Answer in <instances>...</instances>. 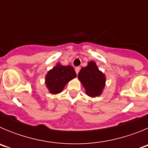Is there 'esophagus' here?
<instances>
[{
  "label": "esophagus",
  "instance_id": "1",
  "mask_svg": "<svg viewBox=\"0 0 148 148\" xmlns=\"http://www.w3.org/2000/svg\"><path fill=\"white\" fill-rule=\"evenodd\" d=\"M75 72H76L77 74H78V73H79V71H80V67H79V66H76V67L75 68Z\"/></svg>",
  "mask_w": 148,
  "mask_h": 148
}]
</instances>
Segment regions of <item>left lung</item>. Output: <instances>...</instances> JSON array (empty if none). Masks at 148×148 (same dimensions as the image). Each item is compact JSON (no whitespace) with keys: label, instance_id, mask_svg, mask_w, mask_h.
Segmentation results:
<instances>
[{"label":"left lung","instance_id":"obj_1","mask_svg":"<svg viewBox=\"0 0 148 148\" xmlns=\"http://www.w3.org/2000/svg\"><path fill=\"white\" fill-rule=\"evenodd\" d=\"M78 78L85 89L86 94L90 97H98L102 93L105 87L106 77L99 70L95 62L89 61L87 66L81 69Z\"/></svg>","mask_w":148,"mask_h":148}]
</instances>
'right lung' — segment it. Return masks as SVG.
<instances>
[{"mask_svg":"<svg viewBox=\"0 0 148 148\" xmlns=\"http://www.w3.org/2000/svg\"><path fill=\"white\" fill-rule=\"evenodd\" d=\"M77 76L74 68L70 65L64 66L58 63L45 76V84L51 94L62 92L68 82Z\"/></svg>","mask_w":148,"mask_h":148,"instance_id":"obj_1","label":"right lung"}]
</instances>
